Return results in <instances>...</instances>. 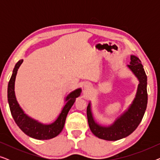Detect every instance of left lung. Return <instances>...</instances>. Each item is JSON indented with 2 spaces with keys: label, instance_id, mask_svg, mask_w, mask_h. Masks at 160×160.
I'll list each match as a JSON object with an SVG mask.
<instances>
[{
  "label": "left lung",
  "instance_id": "obj_1",
  "mask_svg": "<svg viewBox=\"0 0 160 160\" xmlns=\"http://www.w3.org/2000/svg\"><path fill=\"white\" fill-rule=\"evenodd\" d=\"M141 60L134 55L130 56V68L139 81L136 95L127 111L120 115L110 126H101L95 121L91 110L90 102L87 108L89 128L95 136L106 141H117L134 132L143 119L148 102L147 76Z\"/></svg>",
  "mask_w": 160,
  "mask_h": 160
}]
</instances>
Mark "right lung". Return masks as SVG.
<instances>
[{
	"mask_svg": "<svg viewBox=\"0 0 160 160\" xmlns=\"http://www.w3.org/2000/svg\"><path fill=\"white\" fill-rule=\"evenodd\" d=\"M23 60H19L15 65L14 68L8 84V102L13 119H14L17 126L28 136L37 140H48L53 138L61 132L64 128L68 113L73 106L76 98L79 97L82 92L80 88L71 92L65 98L66 103L63 107L62 111L55 121L50 124H43L35 120L26 114L19 106L17 102L14 92L15 78L19 66Z\"/></svg>",
	"mask_w": 160,
	"mask_h": 160,
	"instance_id": "obj_1",
	"label": "right lung"
}]
</instances>
